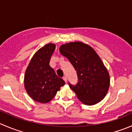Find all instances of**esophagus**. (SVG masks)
<instances>
[{
    "label": "esophagus",
    "instance_id": "esophagus-1",
    "mask_svg": "<svg viewBox=\"0 0 132 132\" xmlns=\"http://www.w3.org/2000/svg\"><path fill=\"white\" fill-rule=\"evenodd\" d=\"M63 78V80H64V82L66 83V82H67V77H66V76H64L63 78Z\"/></svg>",
    "mask_w": 132,
    "mask_h": 132
}]
</instances>
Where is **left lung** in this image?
I'll return each instance as SVG.
<instances>
[{"label": "left lung", "instance_id": "obj_1", "mask_svg": "<svg viewBox=\"0 0 132 132\" xmlns=\"http://www.w3.org/2000/svg\"><path fill=\"white\" fill-rule=\"evenodd\" d=\"M59 51L77 71L78 83L68 84L78 100L87 105H93L103 100L109 90L110 78L94 49L82 42H73L61 45Z\"/></svg>", "mask_w": 132, "mask_h": 132}]
</instances>
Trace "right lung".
Here are the masks:
<instances>
[{"label": "right lung", "instance_id": "obj_1", "mask_svg": "<svg viewBox=\"0 0 132 132\" xmlns=\"http://www.w3.org/2000/svg\"><path fill=\"white\" fill-rule=\"evenodd\" d=\"M55 45L49 43L33 56L25 74V88L34 100L42 103L51 101L65 82L50 67V61Z\"/></svg>", "mask_w": 132, "mask_h": 132}]
</instances>
